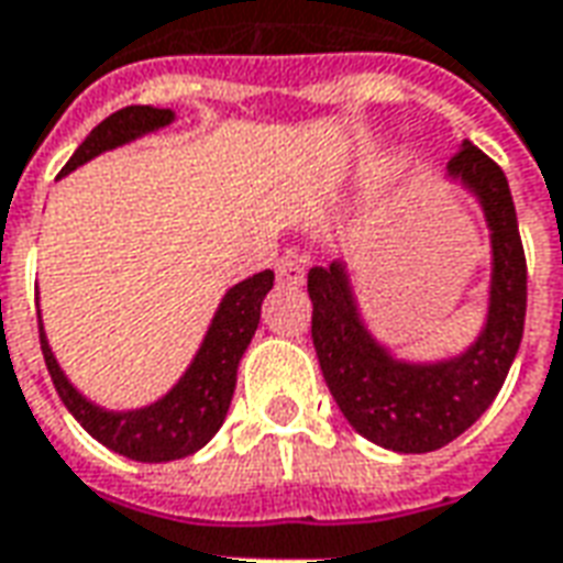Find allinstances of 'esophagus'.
<instances>
[{
  "label": "esophagus",
  "mask_w": 563,
  "mask_h": 563,
  "mask_svg": "<svg viewBox=\"0 0 563 563\" xmlns=\"http://www.w3.org/2000/svg\"><path fill=\"white\" fill-rule=\"evenodd\" d=\"M277 283L280 286H301L305 283V265L295 255H283L277 262Z\"/></svg>",
  "instance_id": "1"
}]
</instances>
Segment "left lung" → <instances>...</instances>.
<instances>
[{
	"instance_id": "obj_1",
	"label": "left lung",
	"mask_w": 563,
	"mask_h": 563,
	"mask_svg": "<svg viewBox=\"0 0 563 563\" xmlns=\"http://www.w3.org/2000/svg\"><path fill=\"white\" fill-rule=\"evenodd\" d=\"M448 176L478 198L494 250L487 322L466 353L445 363H402L363 325L341 262L308 274L310 338L341 415L368 442L399 454H427L470 430L497 399L525 335L528 262L506 173L478 145L463 143L448 161Z\"/></svg>"
}]
</instances>
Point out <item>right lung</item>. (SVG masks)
<instances>
[{
	"mask_svg": "<svg viewBox=\"0 0 563 563\" xmlns=\"http://www.w3.org/2000/svg\"><path fill=\"white\" fill-rule=\"evenodd\" d=\"M170 121V109H152V106L118 109L88 133V140L78 145L76 155L66 161L60 176L81 167L85 161L97 158L100 152L131 143L143 133L167 128ZM271 286H274V271H262L228 289L195 363L188 365L179 384L158 402L136 408V411H106L100 405L88 402L60 372L48 347L42 320H38V341H42V356L48 365L51 380L60 393L63 405L69 408V415L109 451L140 460V463H167V460L188 457L207 445L225 420L234 384H238V365L258 329L262 301L271 292Z\"/></svg>",
	"mask_w": 563,
	"mask_h": 563,
	"instance_id": "add662e5",
	"label": "right lung"
}]
</instances>
